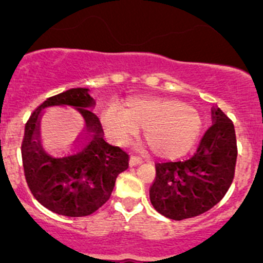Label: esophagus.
Masks as SVG:
<instances>
[{"label": "esophagus", "instance_id": "34e87169", "mask_svg": "<svg viewBox=\"0 0 263 263\" xmlns=\"http://www.w3.org/2000/svg\"><path fill=\"white\" fill-rule=\"evenodd\" d=\"M140 162H143V158L139 157V156H132L130 161H129L130 166H135V165H138V163H140Z\"/></svg>", "mask_w": 263, "mask_h": 263}]
</instances>
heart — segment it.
Wrapping results in <instances>:
<instances>
[{"instance_id":"obj_1","label":"heart","mask_w":263,"mask_h":263,"mask_svg":"<svg viewBox=\"0 0 263 263\" xmlns=\"http://www.w3.org/2000/svg\"><path fill=\"white\" fill-rule=\"evenodd\" d=\"M112 126L121 135L134 130L148 133V144L163 156L186 152L196 140L199 121L188 106L174 101H140L129 105L124 118H116Z\"/></svg>"}]
</instances>
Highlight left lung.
Instances as JSON below:
<instances>
[{
    "label": "left lung",
    "mask_w": 263,
    "mask_h": 263,
    "mask_svg": "<svg viewBox=\"0 0 263 263\" xmlns=\"http://www.w3.org/2000/svg\"><path fill=\"white\" fill-rule=\"evenodd\" d=\"M212 125L189 160L156 163L149 188L151 203L171 220L199 216L217 204L233 183L236 137L234 124L219 107H212Z\"/></svg>",
    "instance_id": "obj_1"
}]
</instances>
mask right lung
I'll list each match as a JSON object with an SVG mask.
<instances>
[{
  "label": "right lung",
  "mask_w": 263,
  "mask_h": 263,
  "mask_svg": "<svg viewBox=\"0 0 263 263\" xmlns=\"http://www.w3.org/2000/svg\"><path fill=\"white\" fill-rule=\"evenodd\" d=\"M96 101L88 88H71L47 98L25 124L22 142L24 175L42 206L69 217L92 215L110 199L116 178L129 167V155L103 139L101 121L92 112ZM51 107L78 110L87 132L66 153H48L39 139V118Z\"/></svg>",
  "instance_id": "obj_1"
}]
</instances>
